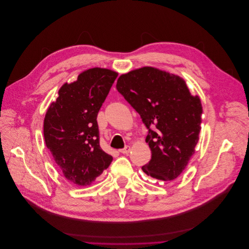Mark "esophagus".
Segmentation results:
<instances>
[{"label":"esophagus","instance_id":"1","mask_svg":"<svg viewBox=\"0 0 249 249\" xmlns=\"http://www.w3.org/2000/svg\"><path fill=\"white\" fill-rule=\"evenodd\" d=\"M129 151H130V146H128V145H126L124 148H123L120 150V152L123 154H128Z\"/></svg>","mask_w":249,"mask_h":249}]
</instances>
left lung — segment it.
<instances>
[{
  "label": "left lung",
  "instance_id": "left-lung-1",
  "mask_svg": "<svg viewBox=\"0 0 249 249\" xmlns=\"http://www.w3.org/2000/svg\"><path fill=\"white\" fill-rule=\"evenodd\" d=\"M117 89L149 130L145 141L152 156L142 171L164 181L177 178L199 140L202 122L199 97L191 95L181 77L152 67L122 74Z\"/></svg>",
  "mask_w": 249,
  "mask_h": 249
}]
</instances>
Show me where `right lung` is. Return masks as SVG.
<instances>
[{
	"mask_svg": "<svg viewBox=\"0 0 249 249\" xmlns=\"http://www.w3.org/2000/svg\"><path fill=\"white\" fill-rule=\"evenodd\" d=\"M117 76L107 69L84 71L60 88L46 113V146L65 178L76 185L91 184L113 161L100 147L97 115Z\"/></svg>",
	"mask_w": 249,
	"mask_h": 249,
	"instance_id": "1",
	"label": "right lung"
}]
</instances>
